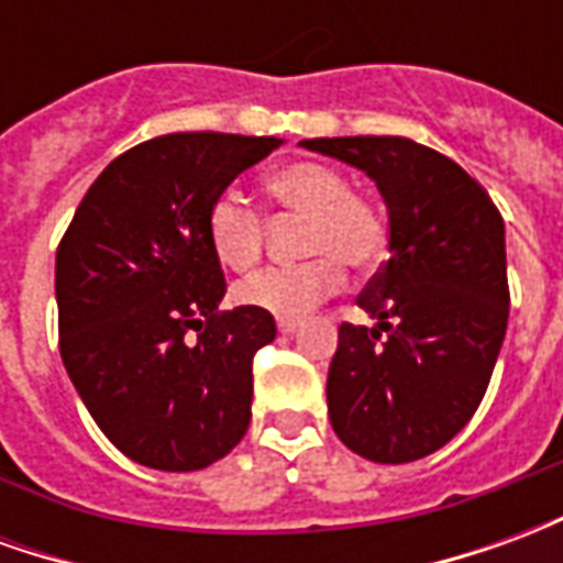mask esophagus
I'll list each match as a JSON object with an SVG mask.
<instances>
[{"label":"esophagus","mask_w":563,"mask_h":563,"mask_svg":"<svg viewBox=\"0 0 563 563\" xmlns=\"http://www.w3.org/2000/svg\"><path fill=\"white\" fill-rule=\"evenodd\" d=\"M301 325V319H295V317H280L277 319V329L283 331V334H292L295 329Z\"/></svg>","instance_id":"esophagus-1"}]
</instances>
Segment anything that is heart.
Instances as JSON below:
<instances>
[{"instance_id":"obj_1","label":"heart","mask_w":563,"mask_h":563,"mask_svg":"<svg viewBox=\"0 0 563 563\" xmlns=\"http://www.w3.org/2000/svg\"><path fill=\"white\" fill-rule=\"evenodd\" d=\"M265 192L286 213H301L305 262L271 265L238 283L234 298L274 317H301L338 292L346 265L377 268L389 253V225L379 208L353 189V180L329 162H289L265 177ZM208 244L225 268L246 271L265 253V217L238 192H220L210 201Z\"/></svg>"}]
</instances>
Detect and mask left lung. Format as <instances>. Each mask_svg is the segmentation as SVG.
<instances>
[{
    "mask_svg": "<svg viewBox=\"0 0 563 563\" xmlns=\"http://www.w3.org/2000/svg\"><path fill=\"white\" fill-rule=\"evenodd\" d=\"M301 144L371 174L389 208V258L355 298L377 325H341L331 428L377 464L424 459L473 419L507 334L504 217L459 162L410 139Z\"/></svg>",
    "mask_w": 563,
    "mask_h": 563,
    "instance_id": "8db88e82",
    "label": "left lung"
}]
</instances>
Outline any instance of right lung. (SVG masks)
Returning a JSON list of instances; mask_svg holds the SVG:
<instances>
[{
    "label": "right lung",
    "instance_id": "add662e5",
    "mask_svg": "<svg viewBox=\"0 0 563 563\" xmlns=\"http://www.w3.org/2000/svg\"><path fill=\"white\" fill-rule=\"evenodd\" d=\"M280 141L174 132L120 153L56 246L59 355L80 401L126 459L201 471L250 424L253 355L274 317L220 310V258L205 217Z\"/></svg>",
    "mask_w": 563,
    "mask_h": 563
}]
</instances>
